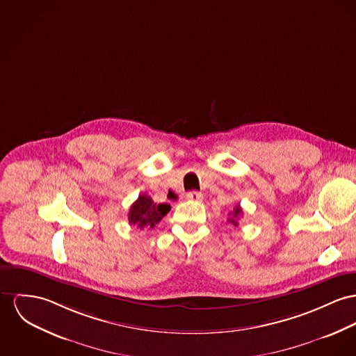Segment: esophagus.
<instances>
[{
  "instance_id": "obj_1",
  "label": "esophagus",
  "mask_w": 356,
  "mask_h": 356,
  "mask_svg": "<svg viewBox=\"0 0 356 356\" xmlns=\"http://www.w3.org/2000/svg\"><path fill=\"white\" fill-rule=\"evenodd\" d=\"M202 193H200V191H189L188 194H186V198L188 200H191V201H201L202 200Z\"/></svg>"
}]
</instances>
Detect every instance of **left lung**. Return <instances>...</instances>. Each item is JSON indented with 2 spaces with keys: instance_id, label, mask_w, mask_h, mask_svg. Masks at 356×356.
Here are the masks:
<instances>
[{
  "instance_id": "1",
  "label": "left lung",
  "mask_w": 356,
  "mask_h": 356,
  "mask_svg": "<svg viewBox=\"0 0 356 356\" xmlns=\"http://www.w3.org/2000/svg\"><path fill=\"white\" fill-rule=\"evenodd\" d=\"M229 214H231V217H229L228 221H229L231 224H234V225H237V218L243 214V209L240 208V205H236V207L234 208V211Z\"/></svg>"
}]
</instances>
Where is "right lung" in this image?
Returning a JSON list of instances; mask_svg holds the SVG:
<instances>
[{
  "label": "right lung",
  "instance_id": "add662e5",
  "mask_svg": "<svg viewBox=\"0 0 356 356\" xmlns=\"http://www.w3.org/2000/svg\"><path fill=\"white\" fill-rule=\"evenodd\" d=\"M171 207L168 204H156L147 194H140L139 198L132 204L128 221L140 229L154 228L168 212Z\"/></svg>",
  "mask_w": 356,
  "mask_h": 356
}]
</instances>
